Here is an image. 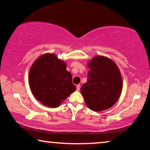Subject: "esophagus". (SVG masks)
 Here are the masks:
<instances>
[{
    "label": "esophagus",
    "instance_id": "1",
    "mask_svg": "<svg viewBox=\"0 0 150 150\" xmlns=\"http://www.w3.org/2000/svg\"><path fill=\"white\" fill-rule=\"evenodd\" d=\"M80 89H81V85H76V90L77 91H80Z\"/></svg>",
    "mask_w": 150,
    "mask_h": 150
}]
</instances>
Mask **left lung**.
I'll return each mask as SVG.
<instances>
[{
  "label": "left lung",
  "instance_id": "1",
  "mask_svg": "<svg viewBox=\"0 0 150 150\" xmlns=\"http://www.w3.org/2000/svg\"><path fill=\"white\" fill-rule=\"evenodd\" d=\"M87 83L81 89L85 103L93 111H102L114 105L122 91L120 69L111 59L96 56L87 64Z\"/></svg>",
  "mask_w": 150,
  "mask_h": 150
}]
</instances>
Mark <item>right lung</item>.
<instances>
[{"instance_id": "add662e5", "label": "right lung", "mask_w": 150, "mask_h": 150, "mask_svg": "<svg viewBox=\"0 0 150 150\" xmlns=\"http://www.w3.org/2000/svg\"><path fill=\"white\" fill-rule=\"evenodd\" d=\"M66 63L54 54L41 55L30 67L28 83L35 98L51 108L59 107L71 93L76 86Z\"/></svg>"}]
</instances>
